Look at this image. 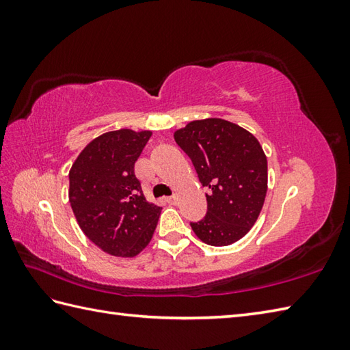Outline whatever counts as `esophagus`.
Segmentation results:
<instances>
[{
  "instance_id": "esophagus-1",
  "label": "esophagus",
  "mask_w": 350,
  "mask_h": 350,
  "mask_svg": "<svg viewBox=\"0 0 350 350\" xmlns=\"http://www.w3.org/2000/svg\"><path fill=\"white\" fill-rule=\"evenodd\" d=\"M167 202H168V203H171V204H176V202H177V197H176V196L167 197Z\"/></svg>"
}]
</instances>
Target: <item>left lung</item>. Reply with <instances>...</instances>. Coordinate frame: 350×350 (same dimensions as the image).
I'll list each match as a JSON object with an SVG mask.
<instances>
[{
	"mask_svg": "<svg viewBox=\"0 0 350 350\" xmlns=\"http://www.w3.org/2000/svg\"><path fill=\"white\" fill-rule=\"evenodd\" d=\"M174 139L211 189L204 219L191 222L198 239L212 247L242 239L256 224L267 192V159L258 139L215 117L189 122L174 132Z\"/></svg>",
	"mask_w": 350,
	"mask_h": 350,
	"instance_id": "obj_1",
	"label": "left lung"
}]
</instances>
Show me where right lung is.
Listing matches in <instances>:
<instances>
[{
  "instance_id": "obj_1",
  "label": "right lung",
  "mask_w": 350,
  "mask_h": 350,
  "mask_svg": "<svg viewBox=\"0 0 350 350\" xmlns=\"http://www.w3.org/2000/svg\"><path fill=\"white\" fill-rule=\"evenodd\" d=\"M150 137L152 131L102 133L69 171V202L78 226L109 256H138L158 224L162 207L147 202L133 170Z\"/></svg>"
}]
</instances>
